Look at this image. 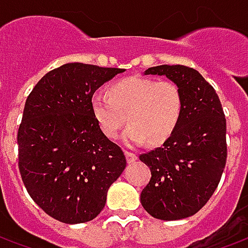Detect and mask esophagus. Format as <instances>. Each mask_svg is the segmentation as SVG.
I'll return each mask as SVG.
<instances>
[{
  "mask_svg": "<svg viewBox=\"0 0 248 248\" xmlns=\"http://www.w3.org/2000/svg\"><path fill=\"white\" fill-rule=\"evenodd\" d=\"M124 155H126V159H127L129 163H133V162L137 161V158H138L134 153H130V151H124Z\"/></svg>",
  "mask_w": 248,
  "mask_h": 248,
  "instance_id": "obj_1",
  "label": "esophagus"
}]
</instances>
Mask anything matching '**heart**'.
<instances>
[{
	"label": "heart",
	"mask_w": 248,
	"mask_h": 248,
	"mask_svg": "<svg viewBox=\"0 0 248 248\" xmlns=\"http://www.w3.org/2000/svg\"><path fill=\"white\" fill-rule=\"evenodd\" d=\"M93 117L108 138H115L127 122L124 143L137 146L147 138L162 143L177 129L183 95L177 83L145 77H127L108 87V95L95 92L90 98Z\"/></svg>",
	"instance_id": "b5f03b06"
}]
</instances>
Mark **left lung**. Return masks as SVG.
<instances>
[{
    "instance_id": "1",
    "label": "left lung",
    "mask_w": 248,
    "mask_h": 248,
    "mask_svg": "<svg viewBox=\"0 0 248 248\" xmlns=\"http://www.w3.org/2000/svg\"><path fill=\"white\" fill-rule=\"evenodd\" d=\"M166 76L183 95L177 129L161 147L140 155L151 179L140 203L151 217L178 220L197 214L218 187L227 158L226 118L214 87L195 69L149 67L145 76Z\"/></svg>"
}]
</instances>
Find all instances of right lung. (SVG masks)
Wrapping results in <instances>:
<instances>
[{
    "mask_svg": "<svg viewBox=\"0 0 248 248\" xmlns=\"http://www.w3.org/2000/svg\"><path fill=\"white\" fill-rule=\"evenodd\" d=\"M124 69L79 62L42 77L19 124L18 167L31 199L62 223H85L105 207L108 187L126 167L118 145L93 117L90 98Z\"/></svg>",
    "mask_w": 248,
    "mask_h": 248,
    "instance_id": "1",
    "label": "right lung"
}]
</instances>
